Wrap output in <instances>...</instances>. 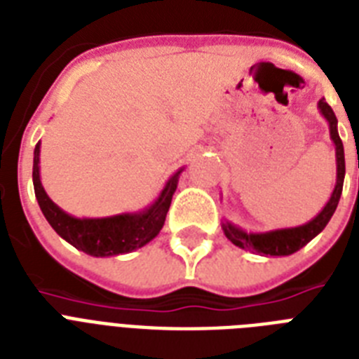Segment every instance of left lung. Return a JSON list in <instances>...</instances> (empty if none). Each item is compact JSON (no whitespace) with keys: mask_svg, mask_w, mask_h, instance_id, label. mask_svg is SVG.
I'll return each instance as SVG.
<instances>
[{"mask_svg":"<svg viewBox=\"0 0 359 359\" xmlns=\"http://www.w3.org/2000/svg\"><path fill=\"white\" fill-rule=\"evenodd\" d=\"M317 107L328 122L330 139L335 146L337 176H335V187L332 191V196L317 217H313L306 224L294 226V228H278L271 229V231H245L239 226H235L233 222L224 220L222 222L224 235L235 246H239L243 250L257 252L263 256H291V254L300 250L302 246L308 245L313 237H317L326 228L332 215L335 213V208H337L341 193H343V182H345V150H343V142H341L339 133H337V118H335L332 107L326 103L325 98L319 100Z\"/></svg>","mask_w":359,"mask_h":359,"instance_id":"8db88e82","label":"left lung"}]
</instances>
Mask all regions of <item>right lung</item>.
Instances as JSON below:
<instances>
[{
    "label": "right lung",
    "instance_id": "right-lung-1",
    "mask_svg": "<svg viewBox=\"0 0 359 359\" xmlns=\"http://www.w3.org/2000/svg\"><path fill=\"white\" fill-rule=\"evenodd\" d=\"M183 168L174 172L165 187L142 211L135 213H120L103 219H77L62 211L42 187L40 182V142L34 146L33 156V185L34 196L39 200L40 211L44 213L50 226L61 235L66 243L76 246L77 250L85 252L94 257H109L128 254L137 248L148 245L165 224L166 213L170 208L172 196L176 193L180 174Z\"/></svg>",
    "mask_w": 359,
    "mask_h": 359
}]
</instances>
